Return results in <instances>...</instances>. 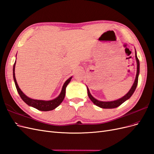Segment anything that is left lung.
I'll return each mask as SVG.
<instances>
[{
  "label": "left lung",
  "mask_w": 154,
  "mask_h": 154,
  "mask_svg": "<svg viewBox=\"0 0 154 154\" xmlns=\"http://www.w3.org/2000/svg\"><path fill=\"white\" fill-rule=\"evenodd\" d=\"M135 57L136 59V62H137V73H136V79L135 81L134 82L132 88H131V90H129L125 96H123L122 98L118 99V100H115V101H111V102H103V101H100L98 100L97 99L94 98L89 91V89L87 87V90H88V95L89 98H90V100L93 102V103H95L96 106L100 107L103 109H112V108H116L118 106H120L121 104H122L124 102L128 100L134 93V92L135 91L137 85V82H138V76H139V73H140V61L137 57V54H136V51H135Z\"/></svg>",
  "instance_id": "obj_1"
}]
</instances>
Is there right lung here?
<instances>
[{"instance_id":"1","label":"right lung","mask_w":154,"mask_h":154,"mask_svg":"<svg viewBox=\"0 0 154 154\" xmlns=\"http://www.w3.org/2000/svg\"><path fill=\"white\" fill-rule=\"evenodd\" d=\"M15 64H16V61L14 62V65H13V79H14V84H15V86H16L17 90L19 94V95L20 96L21 98L22 99L23 101H24V102H26L28 106L33 107L34 108L37 109L38 110L42 111H48L53 110V109H56L57 107H58L59 105H60L61 103L64 100V97H65L66 88L68 84H69V82H70L72 77L69 78L68 80L65 82H64L61 93L59 94V95L55 99H54V100H47V101L40 100H34V99L29 98L28 97H27L21 91L20 89L18 84H17V80H16L15 73H14V68H15Z\"/></svg>"}]
</instances>
